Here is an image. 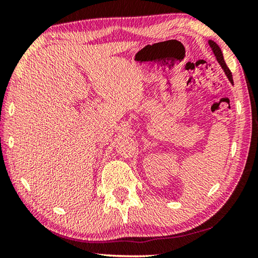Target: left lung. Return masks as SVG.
<instances>
[{
    "label": "left lung",
    "instance_id": "8db88e82",
    "mask_svg": "<svg viewBox=\"0 0 258 258\" xmlns=\"http://www.w3.org/2000/svg\"><path fill=\"white\" fill-rule=\"evenodd\" d=\"M208 43H209V46L212 47V50H213V52H214V54H215L217 61H218V62H220V64L222 66V68L224 69V72H225V74H226V76H228L229 81H230L231 83H233V80H232V74H231L229 67L226 66V63H225V61H224L223 54H222V51H221V49H220V46H218V45L216 44V43L214 42V41H209Z\"/></svg>",
    "mask_w": 258,
    "mask_h": 258
}]
</instances>
